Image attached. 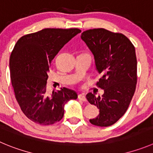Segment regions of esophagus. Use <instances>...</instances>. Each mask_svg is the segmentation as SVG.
Instances as JSON below:
<instances>
[{"label": "esophagus", "mask_w": 153, "mask_h": 153, "mask_svg": "<svg viewBox=\"0 0 153 153\" xmlns=\"http://www.w3.org/2000/svg\"><path fill=\"white\" fill-rule=\"evenodd\" d=\"M78 98L80 100L83 101V102H85V101H87L86 97H85V96L84 95V94H79V95L78 96Z\"/></svg>", "instance_id": "34e87169"}]
</instances>
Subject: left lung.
I'll list each match as a JSON object with an SVG mask.
<instances>
[{
    "mask_svg": "<svg viewBox=\"0 0 153 153\" xmlns=\"http://www.w3.org/2000/svg\"><path fill=\"white\" fill-rule=\"evenodd\" d=\"M81 39L94 56L97 70L102 75L97 83L104 90L102 97L89 93L87 100L100 109L92 125L108 127L115 124L126 112L137 85L135 48L122 33L105 28H94L81 33Z\"/></svg>",
    "mask_w": 153,
    "mask_h": 153,
    "instance_id": "left-lung-1",
    "label": "left lung"
}]
</instances>
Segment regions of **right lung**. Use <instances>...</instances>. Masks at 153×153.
I'll use <instances>...</instances> for the list:
<instances>
[{
	"instance_id": "obj_1",
	"label": "right lung",
	"mask_w": 153,
	"mask_h": 153,
	"mask_svg": "<svg viewBox=\"0 0 153 153\" xmlns=\"http://www.w3.org/2000/svg\"><path fill=\"white\" fill-rule=\"evenodd\" d=\"M78 28H44L21 37L10 58V78L15 97L22 112L41 125L59 122L64 105L76 100V92L66 88L47 92L51 61L62 47L81 32Z\"/></svg>"
}]
</instances>
